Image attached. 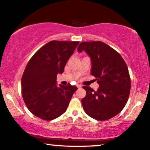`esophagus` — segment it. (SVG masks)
Returning <instances> with one entry per match:
<instances>
[{
	"label": "esophagus",
	"instance_id": "obj_1",
	"mask_svg": "<svg viewBox=\"0 0 150 150\" xmlns=\"http://www.w3.org/2000/svg\"><path fill=\"white\" fill-rule=\"evenodd\" d=\"M77 87L78 88H81V84H77Z\"/></svg>",
	"mask_w": 150,
	"mask_h": 150
}]
</instances>
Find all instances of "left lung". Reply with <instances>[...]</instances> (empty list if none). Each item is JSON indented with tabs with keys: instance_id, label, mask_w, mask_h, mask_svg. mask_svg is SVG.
<instances>
[{
	"instance_id": "obj_1",
	"label": "left lung",
	"mask_w": 150,
	"mask_h": 150,
	"mask_svg": "<svg viewBox=\"0 0 150 150\" xmlns=\"http://www.w3.org/2000/svg\"><path fill=\"white\" fill-rule=\"evenodd\" d=\"M77 51H85L91 57V73L99 85L96 91L83 86L86 91L81 99L85 112L98 121L112 118L125 107L130 93V77L124 59L118 52L100 41L83 42Z\"/></svg>"
}]
</instances>
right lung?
<instances>
[{"instance_id": "add662e5", "label": "right lung", "mask_w": 150, "mask_h": 150, "mask_svg": "<svg viewBox=\"0 0 150 150\" xmlns=\"http://www.w3.org/2000/svg\"><path fill=\"white\" fill-rule=\"evenodd\" d=\"M79 42L53 40L42 47L30 59L21 79L22 95L27 108L43 120L51 121L64 113L75 86L56 84L57 75Z\"/></svg>"}]
</instances>
